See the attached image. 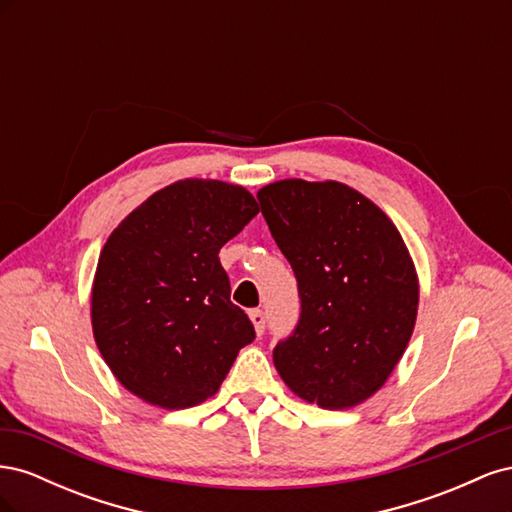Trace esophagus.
Segmentation results:
<instances>
[{
  "label": "esophagus",
  "instance_id": "obj_1",
  "mask_svg": "<svg viewBox=\"0 0 512 512\" xmlns=\"http://www.w3.org/2000/svg\"><path fill=\"white\" fill-rule=\"evenodd\" d=\"M250 320H252V324H254V329H256L258 335L265 333V314H262L260 309H252V312H250Z\"/></svg>",
  "mask_w": 512,
  "mask_h": 512
}]
</instances>
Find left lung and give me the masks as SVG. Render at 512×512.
Segmentation results:
<instances>
[{"label": "left lung", "instance_id": "obj_1", "mask_svg": "<svg viewBox=\"0 0 512 512\" xmlns=\"http://www.w3.org/2000/svg\"><path fill=\"white\" fill-rule=\"evenodd\" d=\"M258 200L301 297L297 329L273 350L277 374L318 408L363 404L414 331L418 275L404 239L376 203L339 181L282 179Z\"/></svg>", "mask_w": 512, "mask_h": 512}]
</instances>
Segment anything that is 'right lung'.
<instances>
[{"mask_svg": "<svg viewBox=\"0 0 512 512\" xmlns=\"http://www.w3.org/2000/svg\"><path fill=\"white\" fill-rule=\"evenodd\" d=\"M258 213L243 185L181 179L151 194L106 239L91 329L113 376L166 410L203 404L254 327L230 301L220 250Z\"/></svg>", "mask_w": 512, "mask_h": 512, "instance_id": "right-lung-1", "label": "right lung"}]
</instances>
